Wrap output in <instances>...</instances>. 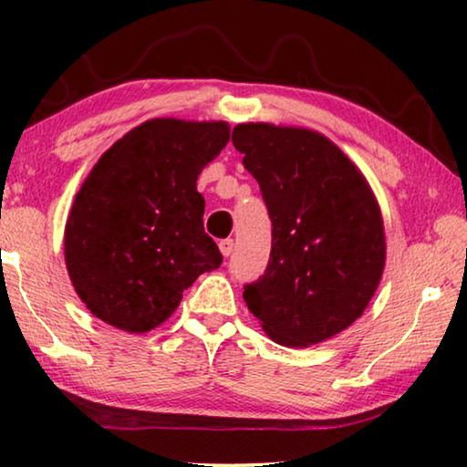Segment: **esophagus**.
<instances>
[{"instance_id": "1", "label": "esophagus", "mask_w": 467, "mask_h": 467, "mask_svg": "<svg viewBox=\"0 0 467 467\" xmlns=\"http://www.w3.org/2000/svg\"><path fill=\"white\" fill-rule=\"evenodd\" d=\"M218 249H220V253H223L224 257L231 255L233 249H234V243H233V239H224V241H220V243H218Z\"/></svg>"}]
</instances>
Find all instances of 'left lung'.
I'll use <instances>...</instances> for the list:
<instances>
[{
	"label": "left lung",
	"instance_id": "left-lung-1",
	"mask_svg": "<svg viewBox=\"0 0 467 467\" xmlns=\"http://www.w3.org/2000/svg\"><path fill=\"white\" fill-rule=\"evenodd\" d=\"M233 144L272 220L270 264L244 286V303L274 342H326L365 313L381 282L385 233L373 189L319 131L239 123Z\"/></svg>",
	"mask_w": 467,
	"mask_h": 467
}]
</instances>
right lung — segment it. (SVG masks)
<instances>
[{
	"label": "right lung",
	"instance_id": "1",
	"mask_svg": "<svg viewBox=\"0 0 467 467\" xmlns=\"http://www.w3.org/2000/svg\"><path fill=\"white\" fill-rule=\"evenodd\" d=\"M228 140L226 121H144L94 164L69 210V280L94 317L130 334L167 321L183 290L223 264L203 233L197 177Z\"/></svg>",
	"mask_w": 467,
	"mask_h": 467
}]
</instances>
